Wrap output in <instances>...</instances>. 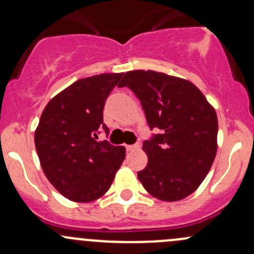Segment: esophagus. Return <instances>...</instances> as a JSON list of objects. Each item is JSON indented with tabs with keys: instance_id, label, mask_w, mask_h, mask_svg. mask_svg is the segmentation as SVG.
<instances>
[{
	"instance_id": "1",
	"label": "esophagus",
	"mask_w": 254,
	"mask_h": 254,
	"mask_svg": "<svg viewBox=\"0 0 254 254\" xmlns=\"http://www.w3.org/2000/svg\"><path fill=\"white\" fill-rule=\"evenodd\" d=\"M137 148H140L139 143H135V145H127V151H135V150H137Z\"/></svg>"
}]
</instances>
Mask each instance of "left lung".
Listing matches in <instances>:
<instances>
[{
  "label": "left lung",
  "mask_w": 254,
  "mask_h": 254,
  "mask_svg": "<svg viewBox=\"0 0 254 254\" xmlns=\"http://www.w3.org/2000/svg\"><path fill=\"white\" fill-rule=\"evenodd\" d=\"M118 87L136 94L150 129L161 131L142 143L148 162L137 178L143 188L163 201L190 195L216 156L215 109L195 84L156 71H129Z\"/></svg>",
  "instance_id": "obj_1"
}]
</instances>
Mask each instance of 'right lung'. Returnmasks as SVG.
<instances>
[{
  "label": "right lung",
  "instance_id": "right-lung-1",
  "mask_svg": "<svg viewBox=\"0 0 254 254\" xmlns=\"http://www.w3.org/2000/svg\"><path fill=\"white\" fill-rule=\"evenodd\" d=\"M123 73L81 78L47 104L34 134L43 172L54 188L76 203H89L108 191L125 158V147L97 141L106 99Z\"/></svg>",
  "mask_w": 254,
  "mask_h": 254
}]
</instances>
